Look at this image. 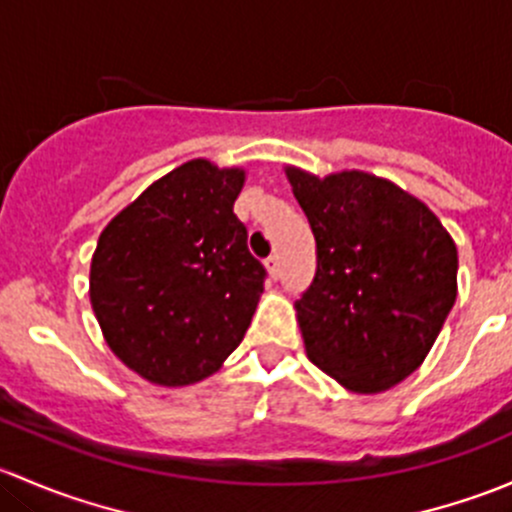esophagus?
Returning <instances> with one entry per match:
<instances>
[{
	"label": "esophagus",
	"mask_w": 512,
	"mask_h": 512,
	"mask_svg": "<svg viewBox=\"0 0 512 512\" xmlns=\"http://www.w3.org/2000/svg\"><path fill=\"white\" fill-rule=\"evenodd\" d=\"M265 267H267V272H270L272 280H277V277H280V257L270 255V257H267V260H265Z\"/></svg>",
	"instance_id": "obj_1"
}]
</instances>
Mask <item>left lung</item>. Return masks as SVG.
I'll return each instance as SVG.
<instances>
[{
  "mask_svg": "<svg viewBox=\"0 0 512 512\" xmlns=\"http://www.w3.org/2000/svg\"><path fill=\"white\" fill-rule=\"evenodd\" d=\"M287 178L317 240V272L294 302L309 361L356 394L391 389L421 366L456 302V242L391 180Z\"/></svg>",
  "mask_w": 512,
  "mask_h": 512,
  "instance_id": "1",
  "label": "left lung"
}]
</instances>
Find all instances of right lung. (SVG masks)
Masks as SVG:
<instances>
[{"mask_svg": "<svg viewBox=\"0 0 512 512\" xmlns=\"http://www.w3.org/2000/svg\"><path fill=\"white\" fill-rule=\"evenodd\" d=\"M245 170L195 158L98 237L91 307L111 352L158 386L215 374L252 322L267 270L232 213Z\"/></svg>", "mask_w": 512, "mask_h": 512, "instance_id": "1", "label": "right lung"}]
</instances>
